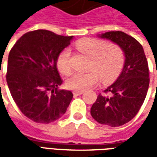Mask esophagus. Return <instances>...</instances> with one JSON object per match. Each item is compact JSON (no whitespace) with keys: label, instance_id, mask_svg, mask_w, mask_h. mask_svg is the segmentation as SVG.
I'll use <instances>...</instances> for the list:
<instances>
[{"label":"esophagus","instance_id":"esophagus-1","mask_svg":"<svg viewBox=\"0 0 157 157\" xmlns=\"http://www.w3.org/2000/svg\"><path fill=\"white\" fill-rule=\"evenodd\" d=\"M83 94H84L83 91H73V94L74 95H81Z\"/></svg>","mask_w":157,"mask_h":157}]
</instances>
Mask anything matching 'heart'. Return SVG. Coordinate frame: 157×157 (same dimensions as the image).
Masks as SVG:
<instances>
[{
  "label": "heart",
  "mask_w": 157,
  "mask_h": 157,
  "mask_svg": "<svg viewBox=\"0 0 157 157\" xmlns=\"http://www.w3.org/2000/svg\"><path fill=\"white\" fill-rule=\"evenodd\" d=\"M76 48L90 57V63L86 73H74L66 80V86L74 91H85L102 82L109 83L121 73L125 62L122 49L115 44H106L105 41L96 38H83L76 43ZM71 52L63 49L57 58L58 71L68 75L71 71Z\"/></svg>",
  "instance_id": "1"
}]
</instances>
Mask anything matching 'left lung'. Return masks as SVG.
<instances>
[{"instance_id": "left-lung-1", "label": "left lung", "mask_w": 157, "mask_h": 157, "mask_svg": "<svg viewBox=\"0 0 157 157\" xmlns=\"http://www.w3.org/2000/svg\"><path fill=\"white\" fill-rule=\"evenodd\" d=\"M115 43L125 55V63L116 81L99 94L92 105L91 115L96 121L119 127L130 121L143 104L149 85L148 64L141 44L122 31H109L99 36Z\"/></svg>"}]
</instances>
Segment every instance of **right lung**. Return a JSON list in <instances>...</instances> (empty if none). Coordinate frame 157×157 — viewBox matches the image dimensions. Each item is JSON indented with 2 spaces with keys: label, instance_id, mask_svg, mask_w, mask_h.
<instances>
[{
  "label": "right lung",
  "instance_id": "add662e5",
  "mask_svg": "<svg viewBox=\"0 0 157 157\" xmlns=\"http://www.w3.org/2000/svg\"><path fill=\"white\" fill-rule=\"evenodd\" d=\"M71 36L46 29L29 31L21 36L9 52L7 83L21 112L37 123H51L62 117L73 94L59 90L63 83L57 69L59 53Z\"/></svg>",
  "mask_w": 157,
  "mask_h": 157
}]
</instances>
